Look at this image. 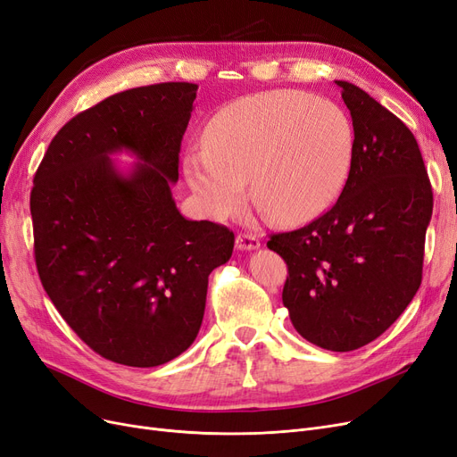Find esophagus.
<instances>
[{
    "label": "esophagus",
    "instance_id": "obj_1",
    "mask_svg": "<svg viewBox=\"0 0 457 457\" xmlns=\"http://www.w3.org/2000/svg\"><path fill=\"white\" fill-rule=\"evenodd\" d=\"M261 247V240L253 234H238L236 236V249L240 251H254Z\"/></svg>",
    "mask_w": 457,
    "mask_h": 457
}]
</instances>
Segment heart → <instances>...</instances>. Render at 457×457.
<instances>
[{
  "label": "heart",
  "mask_w": 457,
  "mask_h": 457,
  "mask_svg": "<svg viewBox=\"0 0 457 457\" xmlns=\"http://www.w3.org/2000/svg\"><path fill=\"white\" fill-rule=\"evenodd\" d=\"M353 125L332 101L266 91L234 101L210 121L204 150L184 159L187 184L212 219H227L251 196L283 223L330 206L349 178Z\"/></svg>",
  "instance_id": "b5f03b06"
}]
</instances>
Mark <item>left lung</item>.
<instances>
[{
    "mask_svg": "<svg viewBox=\"0 0 457 457\" xmlns=\"http://www.w3.org/2000/svg\"><path fill=\"white\" fill-rule=\"evenodd\" d=\"M336 84L354 129L346 184L324 215L266 245L288 266L283 303L296 332L349 353L386 332L422 283L433 193L409 127L358 86Z\"/></svg>",
    "mask_w": 457,
    "mask_h": 457,
    "instance_id": "left-lung-1",
    "label": "left lung"
}]
</instances>
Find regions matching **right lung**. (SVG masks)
<instances>
[{
  "label": "right lung",
  "instance_id": "1",
  "mask_svg": "<svg viewBox=\"0 0 457 457\" xmlns=\"http://www.w3.org/2000/svg\"><path fill=\"white\" fill-rule=\"evenodd\" d=\"M196 84L121 91L52 138L29 198L35 262L48 298L97 354L155 368L187 351L203 324L208 276L234 234L191 221L172 198ZM137 162L121 171L112 155Z\"/></svg>",
  "mask_w": 457,
  "mask_h": 457
}]
</instances>
